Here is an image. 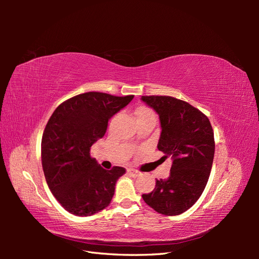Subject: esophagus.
I'll return each instance as SVG.
<instances>
[{
    "instance_id": "1",
    "label": "esophagus",
    "mask_w": 259,
    "mask_h": 259,
    "mask_svg": "<svg viewBox=\"0 0 259 259\" xmlns=\"http://www.w3.org/2000/svg\"><path fill=\"white\" fill-rule=\"evenodd\" d=\"M127 173H128L132 177H137V176L140 175V171H138V170H136V169H133V168L127 169Z\"/></svg>"
}]
</instances>
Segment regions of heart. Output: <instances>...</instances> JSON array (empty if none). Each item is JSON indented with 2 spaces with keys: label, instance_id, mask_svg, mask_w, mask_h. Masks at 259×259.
Listing matches in <instances>:
<instances>
[{
  "label": "heart",
  "instance_id": "b5f03b06",
  "mask_svg": "<svg viewBox=\"0 0 259 259\" xmlns=\"http://www.w3.org/2000/svg\"><path fill=\"white\" fill-rule=\"evenodd\" d=\"M136 115H137V117H140V116H145V115H155V114L151 110V109L142 107V108H138L136 110Z\"/></svg>",
  "mask_w": 259,
  "mask_h": 259
}]
</instances>
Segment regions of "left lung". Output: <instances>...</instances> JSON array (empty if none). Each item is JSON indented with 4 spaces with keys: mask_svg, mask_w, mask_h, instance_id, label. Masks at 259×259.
Segmentation results:
<instances>
[{
    "mask_svg": "<svg viewBox=\"0 0 259 259\" xmlns=\"http://www.w3.org/2000/svg\"><path fill=\"white\" fill-rule=\"evenodd\" d=\"M159 114L158 149L173 164L167 179H156L153 191L143 194L158 213L175 216L189 209L204 191L213 165L215 142L208 117L199 109L170 96H142Z\"/></svg>",
    "mask_w": 259,
    "mask_h": 259,
    "instance_id": "obj_1",
    "label": "left lung"
}]
</instances>
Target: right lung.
Wrapping results in <instances>:
<instances>
[{
    "instance_id": "add662e5",
    "label": "right lung",
    "mask_w": 259,
    "mask_h": 259,
    "mask_svg": "<svg viewBox=\"0 0 259 259\" xmlns=\"http://www.w3.org/2000/svg\"><path fill=\"white\" fill-rule=\"evenodd\" d=\"M133 98L84 93L60 104L50 117L41 144L43 171L53 195L69 213L91 216L110 204L125 168H103L91 156V147Z\"/></svg>"
}]
</instances>
